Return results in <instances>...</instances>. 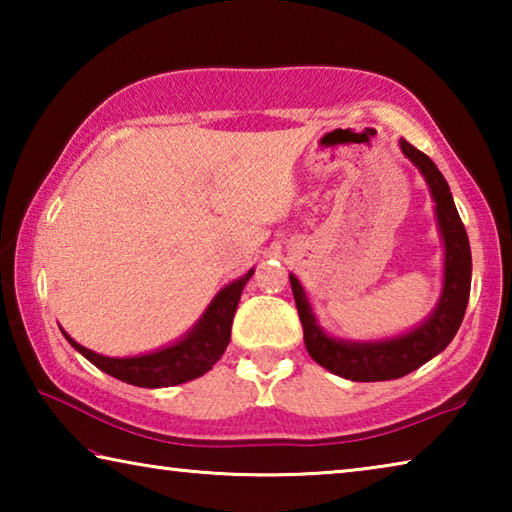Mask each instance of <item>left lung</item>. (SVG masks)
Instances as JSON below:
<instances>
[{"label":"left lung","mask_w":512,"mask_h":512,"mask_svg":"<svg viewBox=\"0 0 512 512\" xmlns=\"http://www.w3.org/2000/svg\"><path fill=\"white\" fill-rule=\"evenodd\" d=\"M400 146L406 158L427 178L431 196L436 201L440 232H443L445 239V287L438 307L427 323H422L409 334L379 343H345L329 339L323 329L318 327L314 314H311V307L300 282L289 275L302 332H305V345L311 359L329 372H334V375L352 381H386L418 370L422 363H427L452 343L458 327L463 323L467 300H470V239H467L465 225L461 216H458L447 180L429 155H424L406 140H400Z\"/></svg>","instance_id":"8db88e82"}]
</instances>
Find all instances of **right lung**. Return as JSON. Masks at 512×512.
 I'll return each mask as SVG.
<instances>
[{
    "label": "right lung",
    "mask_w": 512,
    "mask_h": 512,
    "mask_svg": "<svg viewBox=\"0 0 512 512\" xmlns=\"http://www.w3.org/2000/svg\"><path fill=\"white\" fill-rule=\"evenodd\" d=\"M250 275H253V271H248L244 277H239V280L228 284V287L212 300V305L207 307L203 318L198 320V325L192 332H189L183 341H178L176 345L164 348L160 352L142 354V357L131 359H110L83 348V345H79L74 339H69L65 332L63 334L90 363H94L99 370L108 372V375L115 379L126 381V384L142 388L185 384V381H192L205 375V372L221 359L225 348H228L232 318H235L241 291H244Z\"/></svg>",
    "instance_id": "add662e5"
}]
</instances>
